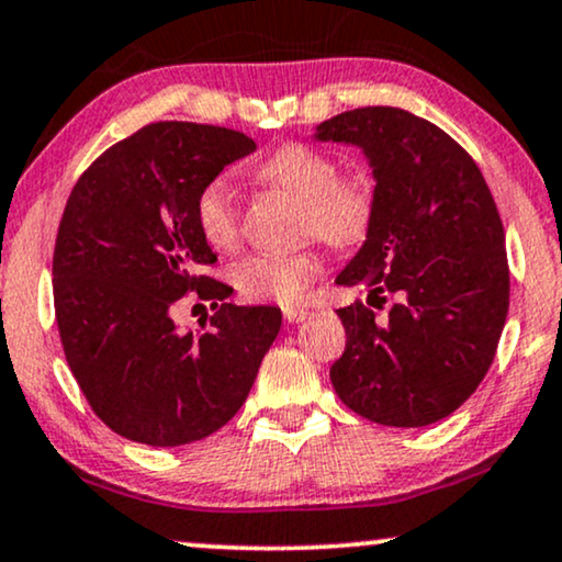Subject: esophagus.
I'll return each mask as SVG.
<instances>
[{"instance_id": "obj_1", "label": "esophagus", "mask_w": 562, "mask_h": 562, "mask_svg": "<svg viewBox=\"0 0 562 562\" xmlns=\"http://www.w3.org/2000/svg\"><path fill=\"white\" fill-rule=\"evenodd\" d=\"M307 317H310L307 310L283 307V321H286V323H302V321H307Z\"/></svg>"}]
</instances>
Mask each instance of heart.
I'll return each instance as SVG.
<instances>
[{
    "label": "heart",
    "instance_id": "b5f03b06",
    "mask_svg": "<svg viewBox=\"0 0 562 562\" xmlns=\"http://www.w3.org/2000/svg\"><path fill=\"white\" fill-rule=\"evenodd\" d=\"M262 182L302 200L304 234H317L330 245H357L375 221V182L364 171L338 175V166L315 145L292 140L276 148L258 166ZM200 237L213 249H232L239 239L234 190L226 177L211 179L195 198ZM317 249L289 255H252L232 270L237 292L247 300L294 304L307 283L321 273Z\"/></svg>",
    "mask_w": 562,
    "mask_h": 562
}]
</instances>
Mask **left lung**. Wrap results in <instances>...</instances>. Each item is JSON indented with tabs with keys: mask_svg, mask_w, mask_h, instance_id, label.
Instances as JSON below:
<instances>
[{
	"mask_svg": "<svg viewBox=\"0 0 562 562\" xmlns=\"http://www.w3.org/2000/svg\"><path fill=\"white\" fill-rule=\"evenodd\" d=\"M313 137L357 145L375 177V221L336 283L367 289V304L396 300L385 321L362 302L338 310L346 349L330 383L378 425L446 419L487 375L508 315L493 192L453 137L404 109L344 112Z\"/></svg>",
	"mask_w": 562,
	"mask_h": 562,
	"instance_id": "8db88e82",
	"label": "left lung"
}]
</instances>
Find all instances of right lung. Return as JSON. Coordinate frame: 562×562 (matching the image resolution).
<instances>
[{"label": "right lung", "mask_w": 562, "mask_h": 562, "mask_svg": "<svg viewBox=\"0 0 562 562\" xmlns=\"http://www.w3.org/2000/svg\"><path fill=\"white\" fill-rule=\"evenodd\" d=\"M258 148L237 130L156 122L95 158L72 187L54 247V310L90 408L122 438L156 448L203 440L245 404L281 310L237 307L200 273L216 255L195 198ZM221 301L195 337L170 317L184 293Z\"/></svg>", "instance_id": "1"}]
</instances>
